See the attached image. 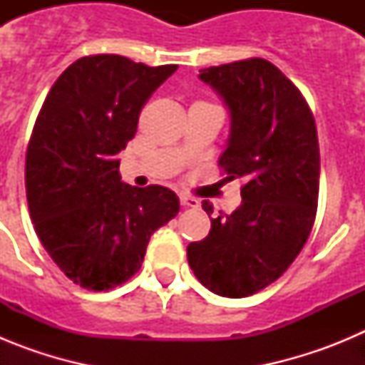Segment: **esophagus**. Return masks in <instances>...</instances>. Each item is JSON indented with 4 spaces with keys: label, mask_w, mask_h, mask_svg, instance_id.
Masks as SVG:
<instances>
[{
    "label": "esophagus",
    "mask_w": 365,
    "mask_h": 365,
    "mask_svg": "<svg viewBox=\"0 0 365 365\" xmlns=\"http://www.w3.org/2000/svg\"><path fill=\"white\" fill-rule=\"evenodd\" d=\"M179 199H180V205L185 206V208H199V205H201L199 199L192 197V195H186V193H180Z\"/></svg>",
    "instance_id": "1"
}]
</instances>
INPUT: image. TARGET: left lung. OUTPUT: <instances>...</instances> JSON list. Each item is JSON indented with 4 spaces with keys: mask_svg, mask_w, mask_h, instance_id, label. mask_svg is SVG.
Wrapping results in <instances>:
<instances>
[{
    "mask_svg": "<svg viewBox=\"0 0 365 365\" xmlns=\"http://www.w3.org/2000/svg\"><path fill=\"white\" fill-rule=\"evenodd\" d=\"M230 109L222 173L243 179V202L212 219L210 234L188 245L195 278L219 296L245 298L269 287L307 243L318 208L320 146L307 100L263 58L201 69ZM208 215L212 202L202 201Z\"/></svg>",
    "mask_w": 365,
    "mask_h": 365,
    "instance_id": "obj_1",
    "label": "left lung"
}]
</instances>
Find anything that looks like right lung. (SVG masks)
I'll return each instance as SVG.
<instances>
[{"label":"right lung","instance_id":"obj_1","mask_svg":"<svg viewBox=\"0 0 365 365\" xmlns=\"http://www.w3.org/2000/svg\"><path fill=\"white\" fill-rule=\"evenodd\" d=\"M175 69L118 54L83 56L58 76L38 113L25 155L29 214L54 263L87 291L128 282L151 234L179 212L170 188L122 182L117 159Z\"/></svg>","mask_w":365,"mask_h":365}]
</instances>
